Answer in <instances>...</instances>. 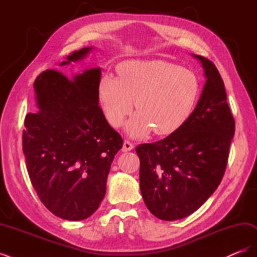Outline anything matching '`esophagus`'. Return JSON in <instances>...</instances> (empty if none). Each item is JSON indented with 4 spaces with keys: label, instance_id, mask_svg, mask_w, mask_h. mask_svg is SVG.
<instances>
[{
    "label": "esophagus",
    "instance_id": "1",
    "mask_svg": "<svg viewBox=\"0 0 257 257\" xmlns=\"http://www.w3.org/2000/svg\"><path fill=\"white\" fill-rule=\"evenodd\" d=\"M134 149V145L132 144L131 142H128V141H124V143H123V148H122V151L123 152H128V151H131V150H133Z\"/></svg>",
    "mask_w": 257,
    "mask_h": 257
}]
</instances>
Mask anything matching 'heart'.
<instances>
[{"instance_id": "heart-1", "label": "heart", "mask_w": 257, "mask_h": 257, "mask_svg": "<svg viewBox=\"0 0 257 257\" xmlns=\"http://www.w3.org/2000/svg\"><path fill=\"white\" fill-rule=\"evenodd\" d=\"M118 78L104 76L99 83V102L107 120L119 126L135 107L127 121L132 137H144L154 128L159 135L174 133L190 118L199 95L195 74L161 60L121 62Z\"/></svg>"}]
</instances>
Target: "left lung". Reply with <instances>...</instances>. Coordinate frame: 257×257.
Segmentation results:
<instances>
[{"label": "left lung", "mask_w": 257, "mask_h": 257, "mask_svg": "<svg viewBox=\"0 0 257 257\" xmlns=\"http://www.w3.org/2000/svg\"><path fill=\"white\" fill-rule=\"evenodd\" d=\"M206 83L190 118L174 133L139 145V181L147 208L161 220L175 221L195 212L219 186L235 134L224 82L208 59L192 54Z\"/></svg>", "instance_id": "left-lung-1"}]
</instances>
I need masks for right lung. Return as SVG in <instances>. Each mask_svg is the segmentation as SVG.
Wrapping results in <instances>:
<instances>
[{"label":"right lung","mask_w":257,"mask_h":257,"mask_svg":"<svg viewBox=\"0 0 257 257\" xmlns=\"http://www.w3.org/2000/svg\"><path fill=\"white\" fill-rule=\"evenodd\" d=\"M94 47L74 51L60 66L84 59ZM99 67L68 79L48 69L34 81L36 112L26 116L22 150L38 197L68 221L94 213L105 196L111 163L123 145L98 106Z\"/></svg>","instance_id":"add662e5"}]
</instances>
